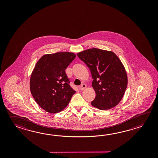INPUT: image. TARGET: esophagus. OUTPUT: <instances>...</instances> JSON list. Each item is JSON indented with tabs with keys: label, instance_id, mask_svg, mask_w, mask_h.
<instances>
[{
	"label": "esophagus",
	"instance_id": "obj_1",
	"mask_svg": "<svg viewBox=\"0 0 158 158\" xmlns=\"http://www.w3.org/2000/svg\"><path fill=\"white\" fill-rule=\"evenodd\" d=\"M86 88V85L85 84H82L80 86V89L81 90H84Z\"/></svg>",
	"mask_w": 158,
	"mask_h": 158
}]
</instances>
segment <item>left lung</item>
<instances>
[{
    "instance_id": "obj_1",
    "label": "left lung",
    "mask_w": 158,
    "mask_h": 158,
    "mask_svg": "<svg viewBox=\"0 0 158 158\" xmlns=\"http://www.w3.org/2000/svg\"><path fill=\"white\" fill-rule=\"evenodd\" d=\"M77 55L89 68L93 79L96 96L91 105L102 110L117 106L128 85L127 72L118 56L111 51L97 48L82 51Z\"/></svg>"
}]
</instances>
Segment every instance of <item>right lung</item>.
Listing matches in <instances>:
<instances>
[{
  "label": "right lung",
  "instance_id": "1",
  "mask_svg": "<svg viewBox=\"0 0 158 158\" xmlns=\"http://www.w3.org/2000/svg\"><path fill=\"white\" fill-rule=\"evenodd\" d=\"M76 56L70 52L46 54L35 64L30 76V91L37 104L46 112L63 111L76 93L65 71Z\"/></svg>",
  "mask_w": 158,
  "mask_h": 158
}]
</instances>
